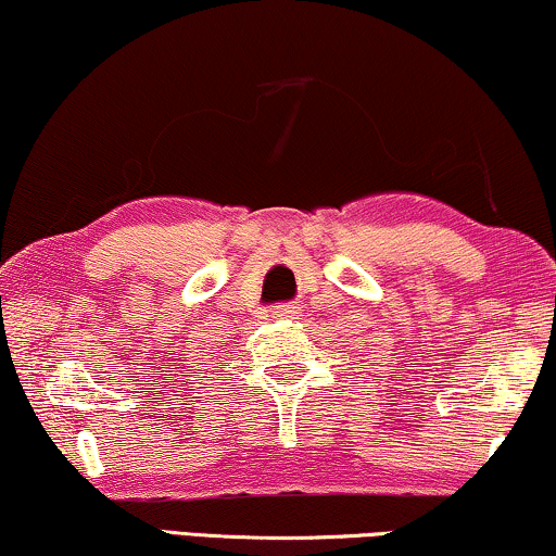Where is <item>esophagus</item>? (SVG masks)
<instances>
[{"mask_svg": "<svg viewBox=\"0 0 556 556\" xmlns=\"http://www.w3.org/2000/svg\"><path fill=\"white\" fill-rule=\"evenodd\" d=\"M270 314L276 318H295L301 314V308L295 303H283V306H273Z\"/></svg>", "mask_w": 556, "mask_h": 556, "instance_id": "1", "label": "esophagus"}]
</instances>
